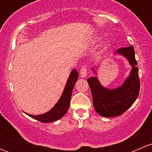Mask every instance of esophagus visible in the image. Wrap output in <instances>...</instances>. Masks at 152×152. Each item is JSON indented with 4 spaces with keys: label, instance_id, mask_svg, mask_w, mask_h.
<instances>
[{
    "label": "esophagus",
    "instance_id": "1",
    "mask_svg": "<svg viewBox=\"0 0 152 152\" xmlns=\"http://www.w3.org/2000/svg\"><path fill=\"white\" fill-rule=\"evenodd\" d=\"M86 76H87V68H86L85 66L82 67L80 70V76L83 79V78H85Z\"/></svg>",
    "mask_w": 152,
    "mask_h": 152
}]
</instances>
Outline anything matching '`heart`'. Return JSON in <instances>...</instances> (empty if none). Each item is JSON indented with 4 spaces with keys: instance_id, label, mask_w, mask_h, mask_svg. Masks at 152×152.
<instances>
[{
    "instance_id": "obj_1",
    "label": "heart",
    "mask_w": 152,
    "mask_h": 152,
    "mask_svg": "<svg viewBox=\"0 0 152 152\" xmlns=\"http://www.w3.org/2000/svg\"><path fill=\"white\" fill-rule=\"evenodd\" d=\"M102 37H101L100 36H97V37H95L94 38H93V39H91V41H90V43L92 44V45H96V44L99 43V42H101V40H102ZM106 44L104 46H106Z\"/></svg>"
}]
</instances>
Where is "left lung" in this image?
Masks as SVG:
<instances>
[{
    "label": "left lung",
    "instance_id": "left-lung-1",
    "mask_svg": "<svg viewBox=\"0 0 152 152\" xmlns=\"http://www.w3.org/2000/svg\"><path fill=\"white\" fill-rule=\"evenodd\" d=\"M115 55L124 56L132 66L129 74L121 85L116 88H107L101 84L97 76L87 79L95 110L103 117H115L123 114L134 104L140 91L138 67L133 47L118 49L114 53V56ZM99 65L100 63L92 68L96 75Z\"/></svg>",
    "mask_w": 152,
    "mask_h": 152
}]
</instances>
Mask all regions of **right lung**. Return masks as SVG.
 Here are the masks:
<instances>
[{"label": "right lung", "mask_w": 152, "mask_h": 152, "mask_svg": "<svg viewBox=\"0 0 152 152\" xmlns=\"http://www.w3.org/2000/svg\"><path fill=\"white\" fill-rule=\"evenodd\" d=\"M78 76H79V73H78L77 70L76 69H73L69 75L66 85H65V88H64L63 92H62L59 101L56 102V104L53 106L51 110L44 114L37 115L25 113L26 114L30 116L32 118L36 119L42 123H49V122H53L62 118L66 114L69 107H70L72 92H73V87L78 79Z\"/></svg>", "instance_id": "1"}]
</instances>
